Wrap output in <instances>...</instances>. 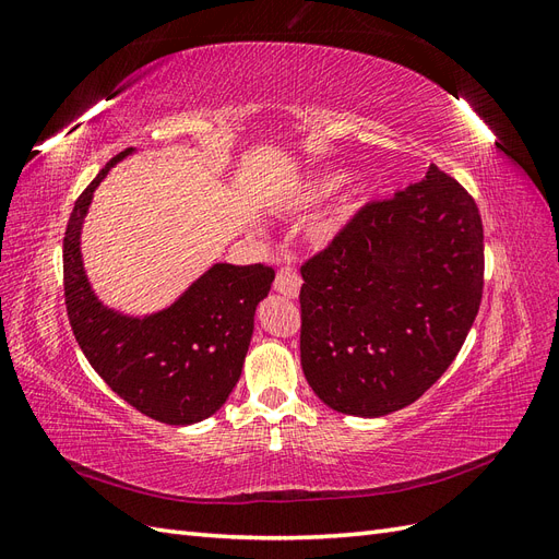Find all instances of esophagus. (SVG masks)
<instances>
[{
	"mask_svg": "<svg viewBox=\"0 0 559 559\" xmlns=\"http://www.w3.org/2000/svg\"><path fill=\"white\" fill-rule=\"evenodd\" d=\"M275 292L286 298H298L300 294V277L294 267H282L275 277Z\"/></svg>",
	"mask_w": 559,
	"mask_h": 559,
	"instance_id": "1",
	"label": "esophagus"
}]
</instances>
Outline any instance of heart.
Here are the masks:
<instances>
[{"mask_svg":"<svg viewBox=\"0 0 559 559\" xmlns=\"http://www.w3.org/2000/svg\"><path fill=\"white\" fill-rule=\"evenodd\" d=\"M345 183V173L341 170H329L324 175L314 177L310 183L306 193H302V202H308V205H314V202H321V200H329L331 195H335V191L341 189V186ZM361 186H352L347 198H345V212H352L354 207H357V202L361 198Z\"/></svg>","mask_w":559,"mask_h":559,"instance_id":"obj_1","label":"heart"}]
</instances>
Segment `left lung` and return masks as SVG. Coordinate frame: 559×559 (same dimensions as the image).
Returning <instances> with one entry per match:
<instances>
[{"mask_svg": "<svg viewBox=\"0 0 559 559\" xmlns=\"http://www.w3.org/2000/svg\"><path fill=\"white\" fill-rule=\"evenodd\" d=\"M300 366L329 408L384 417L462 349L483 296L476 202L431 165L300 267Z\"/></svg>", "mask_w": 559, "mask_h": 559, "instance_id": "1", "label": "left lung"}]
</instances>
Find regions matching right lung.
Wrapping results in <instances>:
<instances>
[{"instance_id": "right-lung-1", "label": "right lung", "mask_w": 559, "mask_h": 559, "mask_svg": "<svg viewBox=\"0 0 559 559\" xmlns=\"http://www.w3.org/2000/svg\"><path fill=\"white\" fill-rule=\"evenodd\" d=\"M134 151L114 156L74 202L62 249L67 317L81 352L118 396L163 425L186 427L212 417L238 384L253 314L275 270L214 263L163 310L128 314L105 306L83 265L81 230L97 186Z\"/></svg>"}]
</instances>
